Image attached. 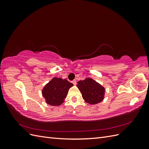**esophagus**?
Masks as SVG:
<instances>
[{
  "mask_svg": "<svg viewBox=\"0 0 149 149\" xmlns=\"http://www.w3.org/2000/svg\"><path fill=\"white\" fill-rule=\"evenodd\" d=\"M72 83H73V84H74V86L76 84V80H75V79H74L73 81H72Z\"/></svg>",
  "mask_w": 149,
  "mask_h": 149,
  "instance_id": "esophagus-1",
  "label": "esophagus"
}]
</instances>
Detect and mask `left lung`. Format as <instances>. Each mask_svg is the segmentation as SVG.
<instances>
[{"mask_svg":"<svg viewBox=\"0 0 149 149\" xmlns=\"http://www.w3.org/2000/svg\"><path fill=\"white\" fill-rule=\"evenodd\" d=\"M76 86L81 93L83 100L89 104H96L104 98L105 88L91 78L79 81Z\"/></svg>","mask_w":149,"mask_h":149,"instance_id":"8db88e82","label":"left lung"}]
</instances>
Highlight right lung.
I'll use <instances>...</instances> for the list:
<instances>
[{"instance_id": "right-lung-1", "label": "right lung", "mask_w": 149, "mask_h": 149, "mask_svg": "<svg viewBox=\"0 0 149 149\" xmlns=\"http://www.w3.org/2000/svg\"><path fill=\"white\" fill-rule=\"evenodd\" d=\"M73 86L66 79L54 77L42 89V95L48 104L60 106L64 102L70 88Z\"/></svg>"}]
</instances>
